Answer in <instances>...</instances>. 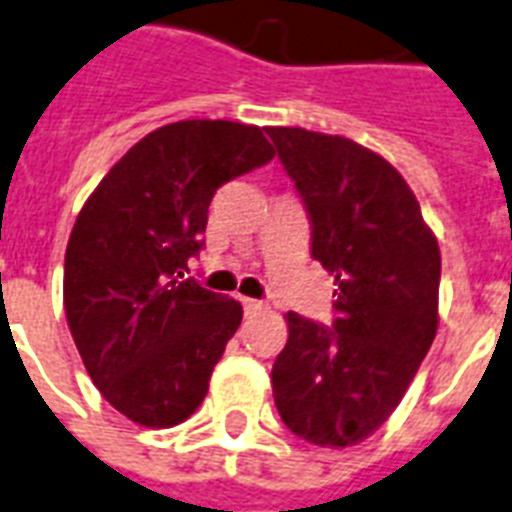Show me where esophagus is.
I'll return each mask as SVG.
<instances>
[{
	"mask_svg": "<svg viewBox=\"0 0 512 512\" xmlns=\"http://www.w3.org/2000/svg\"><path fill=\"white\" fill-rule=\"evenodd\" d=\"M243 310L245 315H256V312L264 310V301H256V299H248V296H243Z\"/></svg>",
	"mask_w": 512,
	"mask_h": 512,
	"instance_id": "1",
	"label": "esophagus"
}]
</instances>
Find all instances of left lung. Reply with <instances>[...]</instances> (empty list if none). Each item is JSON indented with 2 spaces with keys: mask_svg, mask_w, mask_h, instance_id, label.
I'll return each mask as SVG.
<instances>
[{
  "mask_svg": "<svg viewBox=\"0 0 512 512\" xmlns=\"http://www.w3.org/2000/svg\"><path fill=\"white\" fill-rule=\"evenodd\" d=\"M334 275V326L288 312L272 366L285 427L344 449L387 422L438 331L441 251L398 170L344 136L267 128Z\"/></svg>",
  "mask_w": 512,
  "mask_h": 512,
  "instance_id": "left-lung-1",
  "label": "left lung"
}]
</instances>
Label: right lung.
<instances>
[{
	"label": "right lung",
	"mask_w": 512,
	"mask_h": 512,
	"mask_svg": "<svg viewBox=\"0 0 512 512\" xmlns=\"http://www.w3.org/2000/svg\"><path fill=\"white\" fill-rule=\"evenodd\" d=\"M275 157L261 128L184 120L144 136L82 205L63 307L93 384L141 427L197 411L243 307L184 277L221 184Z\"/></svg>",
	"instance_id": "1"
}]
</instances>
